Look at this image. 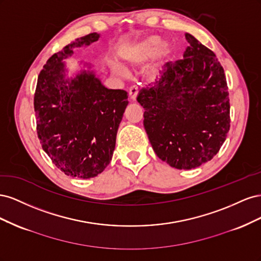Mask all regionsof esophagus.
Segmentation results:
<instances>
[{
	"label": "esophagus",
	"instance_id": "obj_1",
	"mask_svg": "<svg viewBox=\"0 0 261 261\" xmlns=\"http://www.w3.org/2000/svg\"><path fill=\"white\" fill-rule=\"evenodd\" d=\"M137 94H138V88H137V87H135V86L130 87V88H129V97H130V99L133 101L136 100Z\"/></svg>",
	"mask_w": 261,
	"mask_h": 261
}]
</instances>
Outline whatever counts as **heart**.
<instances>
[{
    "mask_svg": "<svg viewBox=\"0 0 261 261\" xmlns=\"http://www.w3.org/2000/svg\"><path fill=\"white\" fill-rule=\"evenodd\" d=\"M160 58H167L170 54V50L167 44H163L162 40L156 36H150L144 40L134 43L127 48H125L121 57L125 64L127 65H140L144 64L155 55ZM155 72V68L151 69V73Z\"/></svg>",
    "mask_w": 261,
    "mask_h": 261,
    "instance_id": "obj_1",
    "label": "heart"
}]
</instances>
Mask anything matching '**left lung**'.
<instances>
[{
	"mask_svg": "<svg viewBox=\"0 0 261 261\" xmlns=\"http://www.w3.org/2000/svg\"><path fill=\"white\" fill-rule=\"evenodd\" d=\"M183 60L164 65L161 78L141 89L144 126L156 155L171 167L191 170L210 161L230 130V99L216 54L185 34Z\"/></svg>",
	"mask_w": 261,
	"mask_h": 261,
	"instance_id": "1",
	"label": "left lung"
}]
</instances>
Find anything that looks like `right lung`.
Masks as SVG:
<instances>
[{
    "instance_id": "obj_1",
    "label": "right lung",
    "mask_w": 261,
    "mask_h": 261,
    "mask_svg": "<svg viewBox=\"0 0 261 261\" xmlns=\"http://www.w3.org/2000/svg\"><path fill=\"white\" fill-rule=\"evenodd\" d=\"M97 33L77 38L54 53L38 76L34 98L42 149L64 174L97 176L112 159L116 133L128 105L127 92L108 89L92 72L65 80L64 62L76 46L89 45Z\"/></svg>"
}]
</instances>
